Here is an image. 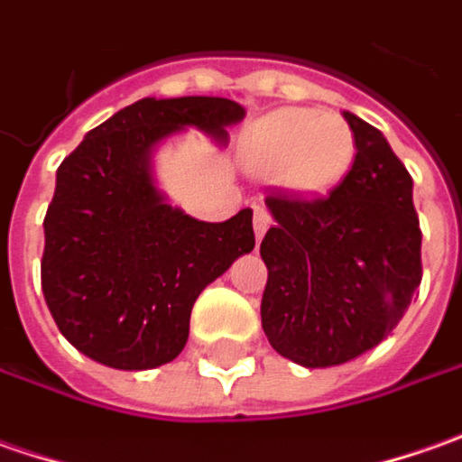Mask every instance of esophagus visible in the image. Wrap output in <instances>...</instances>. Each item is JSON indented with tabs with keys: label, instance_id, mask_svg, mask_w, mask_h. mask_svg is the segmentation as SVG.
<instances>
[{
	"label": "esophagus",
	"instance_id": "1",
	"mask_svg": "<svg viewBox=\"0 0 462 462\" xmlns=\"http://www.w3.org/2000/svg\"><path fill=\"white\" fill-rule=\"evenodd\" d=\"M271 222H273V219H271V212H268L265 207H255V209H253V227H255V237H258V240H261L263 235H265V230L271 227Z\"/></svg>",
	"mask_w": 462,
	"mask_h": 462
}]
</instances>
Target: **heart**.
Returning a JSON list of instances; mask_svg holds the SVG:
<instances>
[{
    "label": "heart",
    "instance_id": "1",
    "mask_svg": "<svg viewBox=\"0 0 462 462\" xmlns=\"http://www.w3.org/2000/svg\"><path fill=\"white\" fill-rule=\"evenodd\" d=\"M356 137L337 112L291 106L273 112L253 130L247 158L261 171H281L296 191L319 194L332 189L350 168Z\"/></svg>",
    "mask_w": 462,
    "mask_h": 462
}]
</instances>
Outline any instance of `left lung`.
<instances>
[{
  "label": "left lung",
  "instance_id": "1",
  "mask_svg": "<svg viewBox=\"0 0 462 462\" xmlns=\"http://www.w3.org/2000/svg\"><path fill=\"white\" fill-rule=\"evenodd\" d=\"M356 158L319 197L271 191L276 225L261 258L263 332L304 368L358 358L399 325L421 283V230L411 176L374 125L345 112Z\"/></svg>",
  "mask_w": 462,
  "mask_h": 462
}]
</instances>
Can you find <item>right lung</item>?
<instances>
[{
    "label": "right lung",
    "instance_id": "right-lung-1",
    "mask_svg": "<svg viewBox=\"0 0 462 462\" xmlns=\"http://www.w3.org/2000/svg\"><path fill=\"white\" fill-rule=\"evenodd\" d=\"M245 109L222 97L140 99L94 127L58 166L42 219L41 283L76 350L120 371L171 363L207 283L255 247L253 212L199 222L155 191L148 152L194 125L227 140Z\"/></svg>",
    "mask_w": 462,
    "mask_h": 462
}]
</instances>
